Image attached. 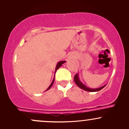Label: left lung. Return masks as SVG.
Returning <instances> with one entry per match:
<instances>
[{
    "instance_id": "left-lung-1",
    "label": "left lung",
    "mask_w": 129,
    "mask_h": 129,
    "mask_svg": "<svg viewBox=\"0 0 129 129\" xmlns=\"http://www.w3.org/2000/svg\"><path fill=\"white\" fill-rule=\"evenodd\" d=\"M74 81H75V83H76V85H78L79 88H81V89L85 90V91H90V92H94V91H100V90L103 89L104 87L106 85H103V86L99 87V88H89V87H87L86 85H84V84L82 83L81 81H80V79L79 78V76H78V73H76V75H75V77H74Z\"/></svg>"
}]
</instances>
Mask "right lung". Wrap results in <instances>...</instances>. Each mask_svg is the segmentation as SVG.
<instances>
[{
	"instance_id": "1",
	"label": "right lung",
	"mask_w": 129,
	"mask_h": 129,
	"mask_svg": "<svg viewBox=\"0 0 129 129\" xmlns=\"http://www.w3.org/2000/svg\"><path fill=\"white\" fill-rule=\"evenodd\" d=\"M65 62H66V61H65V60H63V61H60V62H59L58 63H57V65H56V69H55V73H56V70H57V69H59V67H60L62 66V65L63 64V63H64ZM54 78H55V77H54V79H53V81H52V82H51V84H50V86L48 87V88H47V90H49L50 88H51V86H52L53 85V83H54ZM47 90H46V91H47Z\"/></svg>"
}]
</instances>
